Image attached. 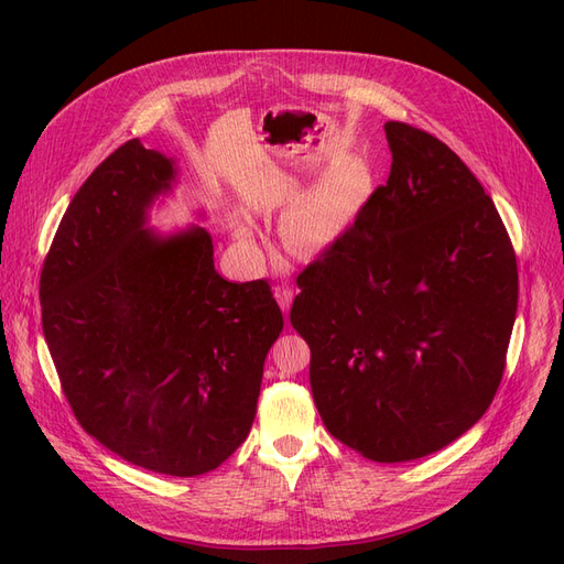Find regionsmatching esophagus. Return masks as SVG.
<instances>
[{"mask_svg": "<svg viewBox=\"0 0 564 564\" xmlns=\"http://www.w3.org/2000/svg\"><path fill=\"white\" fill-rule=\"evenodd\" d=\"M275 299H278L282 311H289V308H292V301H294V289L289 284H278L275 286Z\"/></svg>", "mask_w": 564, "mask_h": 564, "instance_id": "1", "label": "esophagus"}]
</instances>
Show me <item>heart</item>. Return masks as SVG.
Here are the masks:
<instances>
[{"mask_svg": "<svg viewBox=\"0 0 564 564\" xmlns=\"http://www.w3.org/2000/svg\"><path fill=\"white\" fill-rule=\"evenodd\" d=\"M348 212L350 199L340 191L305 197L286 214L282 240L292 251H315L327 247L344 230Z\"/></svg>", "mask_w": 564, "mask_h": 564, "instance_id": "1", "label": "heart"}]
</instances>
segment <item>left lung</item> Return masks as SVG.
<instances>
[{
	"instance_id": "obj_1",
	"label": "left lung",
	"mask_w": 564,
	"mask_h": 564,
	"mask_svg": "<svg viewBox=\"0 0 564 564\" xmlns=\"http://www.w3.org/2000/svg\"><path fill=\"white\" fill-rule=\"evenodd\" d=\"M390 176L299 272L294 329L327 431L379 464L429 456L497 395L518 261L485 187L429 131L386 122Z\"/></svg>"
}]
</instances>
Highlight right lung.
Segmentation results:
<instances>
[{"label":"right lung","mask_w":564,"mask_h":564,"mask_svg":"<svg viewBox=\"0 0 564 564\" xmlns=\"http://www.w3.org/2000/svg\"><path fill=\"white\" fill-rule=\"evenodd\" d=\"M174 181V160L139 139L100 162L51 242L40 301L82 429L133 466L193 477L247 440L284 319L265 280L218 275L204 228H145Z\"/></svg>","instance_id":"add662e5"}]
</instances>
